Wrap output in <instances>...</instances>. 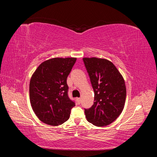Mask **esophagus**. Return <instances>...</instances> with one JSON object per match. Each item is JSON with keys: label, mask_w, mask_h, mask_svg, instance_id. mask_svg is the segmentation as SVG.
I'll return each instance as SVG.
<instances>
[{"label": "esophagus", "mask_w": 157, "mask_h": 157, "mask_svg": "<svg viewBox=\"0 0 157 157\" xmlns=\"http://www.w3.org/2000/svg\"><path fill=\"white\" fill-rule=\"evenodd\" d=\"M77 103L78 104H80V102H81V98H77Z\"/></svg>", "instance_id": "obj_1"}]
</instances>
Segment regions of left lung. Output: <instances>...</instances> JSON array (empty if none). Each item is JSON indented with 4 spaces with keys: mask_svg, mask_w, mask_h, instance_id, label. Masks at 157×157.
I'll use <instances>...</instances> for the list:
<instances>
[{
    "mask_svg": "<svg viewBox=\"0 0 157 157\" xmlns=\"http://www.w3.org/2000/svg\"><path fill=\"white\" fill-rule=\"evenodd\" d=\"M83 61L94 91V105L84 109L86 119L97 126L110 124L121 115L124 107V80L110 61L84 58Z\"/></svg>",
    "mask_w": 157,
    "mask_h": 157,
    "instance_id": "left-lung-1",
    "label": "left lung"
}]
</instances>
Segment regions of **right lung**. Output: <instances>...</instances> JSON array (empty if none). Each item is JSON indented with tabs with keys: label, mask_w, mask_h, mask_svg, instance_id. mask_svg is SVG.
Returning a JSON list of instances; mask_svg holds the SVG:
<instances>
[{
	"label": "right lung",
	"mask_w": 157,
	"mask_h": 157,
	"mask_svg": "<svg viewBox=\"0 0 157 157\" xmlns=\"http://www.w3.org/2000/svg\"><path fill=\"white\" fill-rule=\"evenodd\" d=\"M77 58H55L42 62L29 84L33 111L42 122L58 126L67 121L75 103L68 96L67 78Z\"/></svg>",
	"instance_id": "right-lung-1"
}]
</instances>
